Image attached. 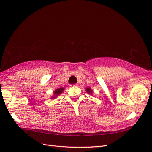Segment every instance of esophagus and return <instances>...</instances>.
<instances>
[{"mask_svg":"<svg viewBox=\"0 0 152 152\" xmlns=\"http://www.w3.org/2000/svg\"><path fill=\"white\" fill-rule=\"evenodd\" d=\"M77 86V84H71L70 85V86Z\"/></svg>","mask_w":152,"mask_h":152,"instance_id":"obj_1","label":"esophagus"}]
</instances>
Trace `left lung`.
Returning a JSON list of instances; mask_svg holds the SVG:
<instances>
[{"instance_id": "8db88e82", "label": "left lung", "mask_w": 152, "mask_h": 152, "mask_svg": "<svg viewBox=\"0 0 152 152\" xmlns=\"http://www.w3.org/2000/svg\"><path fill=\"white\" fill-rule=\"evenodd\" d=\"M86 91H87V93H93V91H92L89 88V87H87V88H86Z\"/></svg>"}]
</instances>
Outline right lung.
I'll use <instances>...</instances> for the list:
<instances>
[{
  "mask_svg": "<svg viewBox=\"0 0 152 152\" xmlns=\"http://www.w3.org/2000/svg\"><path fill=\"white\" fill-rule=\"evenodd\" d=\"M64 91V89L63 88H59L58 89H56L55 91H54V93L55 94L54 97H53V98H54L55 97H56V96L59 94H60L61 93H62V92Z\"/></svg>",
  "mask_w": 152,
  "mask_h": 152,
  "instance_id": "obj_1",
  "label": "right lung"
}]
</instances>
